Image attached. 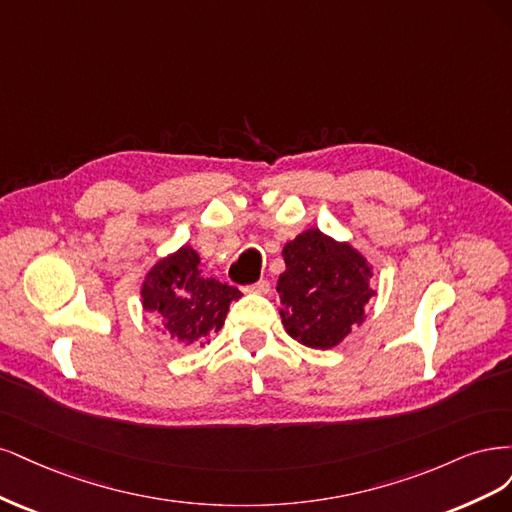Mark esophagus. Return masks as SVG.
<instances>
[{"mask_svg": "<svg viewBox=\"0 0 512 512\" xmlns=\"http://www.w3.org/2000/svg\"><path fill=\"white\" fill-rule=\"evenodd\" d=\"M244 291L246 293H268L270 291V283H268L266 278H261V280H257V283L244 287Z\"/></svg>", "mask_w": 512, "mask_h": 512, "instance_id": "esophagus-1", "label": "esophagus"}]
</instances>
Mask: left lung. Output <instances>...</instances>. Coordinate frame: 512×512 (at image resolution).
<instances>
[{"mask_svg": "<svg viewBox=\"0 0 512 512\" xmlns=\"http://www.w3.org/2000/svg\"><path fill=\"white\" fill-rule=\"evenodd\" d=\"M285 272L278 276L280 319L287 334L310 349H334L366 319L376 291L372 266L349 242L306 229L283 246Z\"/></svg>", "mask_w": 512, "mask_h": 512, "instance_id": "1", "label": "left lung"}]
</instances>
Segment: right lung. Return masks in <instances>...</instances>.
<instances>
[{
	"instance_id": "add662e5",
	"label": "right lung",
	"mask_w": 512,
	"mask_h": 512,
	"mask_svg": "<svg viewBox=\"0 0 512 512\" xmlns=\"http://www.w3.org/2000/svg\"><path fill=\"white\" fill-rule=\"evenodd\" d=\"M140 295L144 310L166 327L172 344L191 349L204 346L210 334L219 332L229 304L242 293L217 278H206L200 255L185 244L148 270Z\"/></svg>"
}]
</instances>
